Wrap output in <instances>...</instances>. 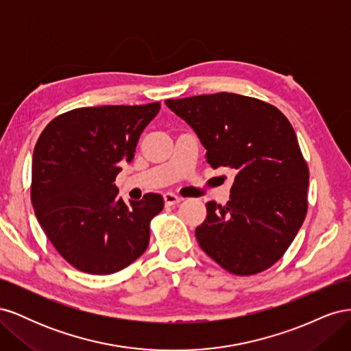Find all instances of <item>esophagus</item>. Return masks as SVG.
<instances>
[{
	"instance_id": "esophagus-1",
	"label": "esophagus",
	"mask_w": 351,
	"mask_h": 351,
	"mask_svg": "<svg viewBox=\"0 0 351 351\" xmlns=\"http://www.w3.org/2000/svg\"><path fill=\"white\" fill-rule=\"evenodd\" d=\"M164 199H165V204H167L168 206L177 205V204H180V202H182V197H180V196L176 195V193H173V192H167V193L164 195Z\"/></svg>"
}]
</instances>
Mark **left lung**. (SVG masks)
<instances>
[{"label": "left lung", "instance_id": "obj_1", "mask_svg": "<svg viewBox=\"0 0 351 351\" xmlns=\"http://www.w3.org/2000/svg\"><path fill=\"white\" fill-rule=\"evenodd\" d=\"M165 104L193 127L212 168L236 173L227 205L206 202L200 247L234 275L271 268L307 212L309 168L289 119L268 102L228 92Z\"/></svg>", "mask_w": 351, "mask_h": 351}]
</instances>
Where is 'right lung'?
<instances>
[{
	"instance_id": "1",
	"label": "right lung",
	"mask_w": 351,
	"mask_h": 351,
	"mask_svg": "<svg viewBox=\"0 0 351 351\" xmlns=\"http://www.w3.org/2000/svg\"><path fill=\"white\" fill-rule=\"evenodd\" d=\"M159 108V102L76 108L57 115L39 136L32 205L52 246L82 272H119L149 244L164 197L147 193L125 205L114 182Z\"/></svg>"
}]
</instances>
